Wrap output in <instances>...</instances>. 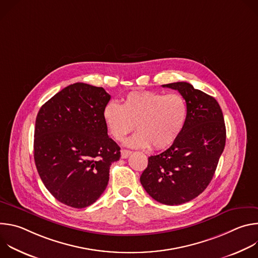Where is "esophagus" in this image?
<instances>
[{
    "mask_svg": "<svg viewBox=\"0 0 258 258\" xmlns=\"http://www.w3.org/2000/svg\"><path fill=\"white\" fill-rule=\"evenodd\" d=\"M121 158H123V159H125V158H127L131 154H132V151H130V150H125V149H121Z\"/></svg>",
    "mask_w": 258,
    "mask_h": 258,
    "instance_id": "obj_1",
    "label": "esophagus"
}]
</instances>
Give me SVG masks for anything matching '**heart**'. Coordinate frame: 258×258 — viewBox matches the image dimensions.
I'll list each match as a JSON object with an SVG mask.
<instances>
[{"label":"heart","instance_id":"b5f03b06","mask_svg":"<svg viewBox=\"0 0 258 258\" xmlns=\"http://www.w3.org/2000/svg\"><path fill=\"white\" fill-rule=\"evenodd\" d=\"M187 103L179 94L164 95L152 91L128 93L122 104L108 102L102 112L109 135L122 141L127 134L139 130L127 141L133 148L163 150L171 146L185 126Z\"/></svg>","mask_w":258,"mask_h":258}]
</instances>
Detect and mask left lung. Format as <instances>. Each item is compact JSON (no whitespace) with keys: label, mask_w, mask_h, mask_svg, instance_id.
<instances>
[{"label":"left lung","mask_w":258,"mask_h":258,"mask_svg":"<svg viewBox=\"0 0 258 258\" xmlns=\"http://www.w3.org/2000/svg\"><path fill=\"white\" fill-rule=\"evenodd\" d=\"M185 99L187 120L176 141L150 156L140 180L154 200L179 205L199 196L211 181L226 145V125L217 101L186 82L163 85Z\"/></svg>","instance_id":"8db88e82"}]
</instances>
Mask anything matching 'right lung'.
<instances>
[{
    "label": "right lung",
    "instance_id": "1",
    "mask_svg": "<svg viewBox=\"0 0 258 258\" xmlns=\"http://www.w3.org/2000/svg\"><path fill=\"white\" fill-rule=\"evenodd\" d=\"M110 96L103 88L77 83L40 109L33 157L48 191L61 203L90 206L105 191L119 146L108 137L102 112Z\"/></svg>",
    "mask_w": 258,
    "mask_h": 258
}]
</instances>
